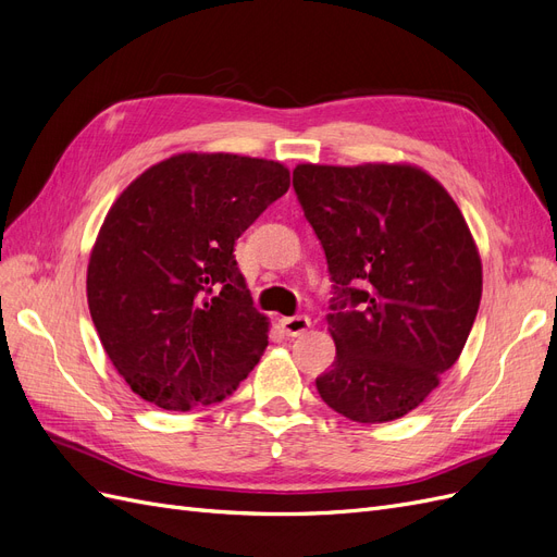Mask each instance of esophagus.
I'll list each match as a JSON object with an SVG mask.
<instances>
[{
  "label": "esophagus",
  "mask_w": 557,
  "mask_h": 557,
  "mask_svg": "<svg viewBox=\"0 0 557 557\" xmlns=\"http://www.w3.org/2000/svg\"><path fill=\"white\" fill-rule=\"evenodd\" d=\"M281 327L288 336H299L311 327V320L307 315H290V318L281 320Z\"/></svg>",
  "instance_id": "1"
}]
</instances>
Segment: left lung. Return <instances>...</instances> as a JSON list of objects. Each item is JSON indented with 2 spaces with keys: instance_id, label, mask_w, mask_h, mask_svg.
I'll list each match as a JSON object with an SVG mask.
<instances>
[{
  "instance_id": "1",
  "label": "left lung",
  "mask_w": 557,
  "mask_h": 557,
  "mask_svg": "<svg viewBox=\"0 0 557 557\" xmlns=\"http://www.w3.org/2000/svg\"><path fill=\"white\" fill-rule=\"evenodd\" d=\"M293 188L334 281L336 358L315 379L320 397L356 423L407 416L458 362L479 313L465 215L413 164H297Z\"/></svg>"
}]
</instances>
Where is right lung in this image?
I'll use <instances>...</instances> for the list:
<instances>
[{
	"mask_svg": "<svg viewBox=\"0 0 557 557\" xmlns=\"http://www.w3.org/2000/svg\"><path fill=\"white\" fill-rule=\"evenodd\" d=\"M290 188L288 166L178 153L113 201L88 262V307L132 393L190 411L237 391L267 348L234 244Z\"/></svg>",
	"mask_w": 557,
	"mask_h": 557,
	"instance_id": "right-lung-1",
	"label": "right lung"
}]
</instances>
